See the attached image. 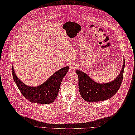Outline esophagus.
<instances>
[{"label": "esophagus", "instance_id": "esophagus-1", "mask_svg": "<svg viewBox=\"0 0 135 135\" xmlns=\"http://www.w3.org/2000/svg\"><path fill=\"white\" fill-rule=\"evenodd\" d=\"M70 69H75L78 68V65L76 64H75V63H72L71 65H70Z\"/></svg>", "mask_w": 135, "mask_h": 135}]
</instances>
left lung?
Wrapping results in <instances>:
<instances>
[{"label":"left lung","instance_id":"1","mask_svg":"<svg viewBox=\"0 0 135 135\" xmlns=\"http://www.w3.org/2000/svg\"><path fill=\"white\" fill-rule=\"evenodd\" d=\"M125 61L120 74L112 81L106 84L95 82L86 73L79 70L75 72L78 75L79 90L83 98L90 102L108 99L114 96L119 89L123 76Z\"/></svg>","mask_w":135,"mask_h":135}]
</instances>
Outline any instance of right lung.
<instances>
[{
  "mask_svg": "<svg viewBox=\"0 0 135 135\" xmlns=\"http://www.w3.org/2000/svg\"><path fill=\"white\" fill-rule=\"evenodd\" d=\"M69 66L63 68L54 73L42 85L30 87L23 84L16 75L12 65V74L14 81L24 97L31 103L50 104L57 97L62 81L68 73Z\"/></svg>",
  "mask_w": 135,
  "mask_h": 135,
  "instance_id": "add662e5",
  "label": "right lung"
}]
</instances>
